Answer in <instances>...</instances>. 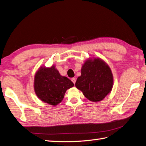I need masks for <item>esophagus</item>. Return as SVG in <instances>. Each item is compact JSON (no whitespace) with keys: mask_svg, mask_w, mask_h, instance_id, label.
I'll list each match as a JSON object with an SVG mask.
<instances>
[{"mask_svg":"<svg viewBox=\"0 0 146 146\" xmlns=\"http://www.w3.org/2000/svg\"><path fill=\"white\" fill-rule=\"evenodd\" d=\"M71 80L74 83V84H75V83H76V78H72L71 79Z\"/></svg>","mask_w":146,"mask_h":146,"instance_id":"obj_1","label":"esophagus"}]
</instances>
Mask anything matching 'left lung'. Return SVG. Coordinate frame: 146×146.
Masks as SVG:
<instances>
[{"label": "left lung", "mask_w": 146, "mask_h": 146, "mask_svg": "<svg viewBox=\"0 0 146 146\" xmlns=\"http://www.w3.org/2000/svg\"><path fill=\"white\" fill-rule=\"evenodd\" d=\"M113 86L111 70L105 61L99 58H88L82 65L81 76L77 78L76 87L90 101L102 100Z\"/></svg>", "instance_id": "left-lung-1"}]
</instances>
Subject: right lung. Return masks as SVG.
I'll return each mask as SVG.
<instances>
[{"label":"right lung","mask_w":146,"mask_h":146,"mask_svg":"<svg viewBox=\"0 0 146 146\" xmlns=\"http://www.w3.org/2000/svg\"><path fill=\"white\" fill-rule=\"evenodd\" d=\"M74 86L68 78L61 76L54 64L49 68L41 66L35 75V94L41 101L52 106L59 104L66 91Z\"/></svg>","instance_id":"right-lung-1"}]
</instances>
